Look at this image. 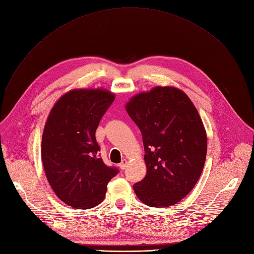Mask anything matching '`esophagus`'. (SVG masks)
<instances>
[{"instance_id": "esophagus-1", "label": "esophagus", "mask_w": 254, "mask_h": 254, "mask_svg": "<svg viewBox=\"0 0 254 254\" xmlns=\"http://www.w3.org/2000/svg\"><path fill=\"white\" fill-rule=\"evenodd\" d=\"M127 164H128V161H127V160H123V161L119 164V168H120L121 170H125L126 167H127Z\"/></svg>"}]
</instances>
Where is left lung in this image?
I'll return each mask as SVG.
<instances>
[{
    "label": "left lung",
    "instance_id": "left-lung-1",
    "mask_svg": "<svg viewBox=\"0 0 254 254\" xmlns=\"http://www.w3.org/2000/svg\"><path fill=\"white\" fill-rule=\"evenodd\" d=\"M125 109L142 134L145 177L133 185L146 205L177 204L202 173L206 131L189 96L174 86H155L133 95Z\"/></svg>",
    "mask_w": 254,
    "mask_h": 254
}]
</instances>
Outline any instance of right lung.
<instances>
[{"instance_id": "obj_1", "label": "right lung", "mask_w": 254, "mask_h": 254, "mask_svg": "<svg viewBox=\"0 0 254 254\" xmlns=\"http://www.w3.org/2000/svg\"><path fill=\"white\" fill-rule=\"evenodd\" d=\"M115 100L106 88H74L52 108L42 138V161L55 194L67 205L91 208L100 204L117 174L97 151L95 130Z\"/></svg>"}]
</instances>
